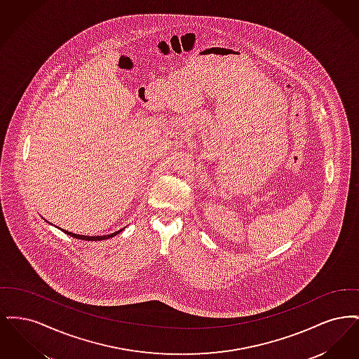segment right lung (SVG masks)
I'll list each match as a JSON object with an SVG mask.
<instances>
[{"mask_svg": "<svg viewBox=\"0 0 359 359\" xmlns=\"http://www.w3.org/2000/svg\"><path fill=\"white\" fill-rule=\"evenodd\" d=\"M47 222H48V221H47ZM57 229H60V227H57ZM123 229H125V227H123ZM123 229H121V230L116 231V233L107 234V236H97V237H88V236H81V234H75V233H71V231H67V230H65V229H60V230H62L63 233H66V234L69 236V237H74V238L76 239H85V241H103V239L113 238L114 236L120 234L121 231H122Z\"/></svg>", "mask_w": 359, "mask_h": 359, "instance_id": "right-lung-1", "label": "right lung"}]
</instances>
